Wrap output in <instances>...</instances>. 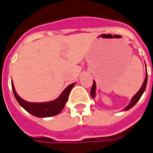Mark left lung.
<instances>
[{
  "instance_id": "1",
  "label": "left lung",
  "mask_w": 153,
  "mask_h": 153,
  "mask_svg": "<svg viewBox=\"0 0 153 153\" xmlns=\"http://www.w3.org/2000/svg\"><path fill=\"white\" fill-rule=\"evenodd\" d=\"M147 73L146 74V77H145V79H144V82L143 85H142V87L139 89V91L136 94L134 95L133 97H132V100H131V102L129 103L128 106L124 108V110H128L130 109L131 108L134 106L135 104H136L137 101L139 100L140 98L142 97V95L145 91V89H146V86H147ZM95 90H96V84H95V82L94 81V83H93V86H92L91 88V92H90V94H91L92 98H94L95 97Z\"/></svg>"
}]
</instances>
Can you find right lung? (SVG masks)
I'll return each instance as SVG.
<instances>
[{
	"label": "right lung",
	"mask_w": 153,
	"mask_h": 153,
	"mask_svg": "<svg viewBox=\"0 0 153 153\" xmlns=\"http://www.w3.org/2000/svg\"><path fill=\"white\" fill-rule=\"evenodd\" d=\"M74 85V83L69 84L63 91L60 96L54 101L47 102H30L21 99L15 90L13 84H11L14 95L16 99L17 102H19L20 105L28 113L38 117H48L59 114L65 105L66 102L68 100L69 92L72 89Z\"/></svg>",
	"instance_id": "obj_1"
}]
</instances>
